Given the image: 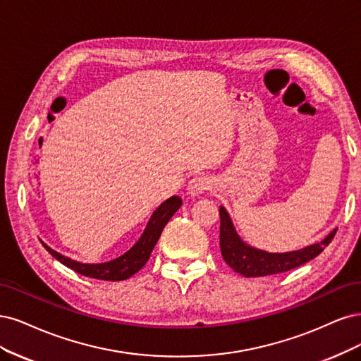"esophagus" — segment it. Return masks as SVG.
Here are the masks:
<instances>
[{
    "instance_id": "esophagus-1",
    "label": "esophagus",
    "mask_w": 361,
    "mask_h": 361,
    "mask_svg": "<svg viewBox=\"0 0 361 361\" xmlns=\"http://www.w3.org/2000/svg\"><path fill=\"white\" fill-rule=\"evenodd\" d=\"M210 188H212V180L210 178L205 177V176H196L189 183V193L196 196L200 193H204L205 190H208Z\"/></svg>"
}]
</instances>
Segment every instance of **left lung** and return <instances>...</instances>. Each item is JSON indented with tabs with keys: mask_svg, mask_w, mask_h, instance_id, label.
Returning <instances> with one entry per match:
<instances>
[{
	"mask_svg": "<svg viewBox=\"0 0 361 361\" xmlns=\"http://www.w3.org/2000/svg\"><path fill=\"white\" fill-rule=\"evenodd\" d=\"M220 250L225 262L232 270L246 277H261L269 274L285 273L295 267L303 265L329 246L336 235V229L325 237L321 243L286 253H269L247 246L238 237L231 217L224 207H220Z\"/></svg>",
	"mask_w": 361,
	"mask_h": 361,
	"instance_id": "left-lung-1",
	"label": "left lung"
}]
</instances>
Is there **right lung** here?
<instances>
[{
    "mask_svg": "<svg viewBox=\"0 0 361 361\" xmlns=\"http://www.w3.org/2000/svg\"><path fill=\"white\" fill-rule=\"evenodd\" d=\"M180 207V196H171L164 204H160L157 210L153 213V216H151L144 234L136 241L135 246L129 252L121 255L120 258L112 259L109 262L82 264L52 250L49 246H46L43 241L42 244L56 261H60L61 264H64L68 269H72L79 274L92 279H100V281H126V279H129L130 276L137 273L147 264L151 252H153L157 240L160 238L161 231H164L165 225L169 222V219L177 213Z\"/></svg>",
    "mask_w": 361,
    "mask_h": 361,
    "instance_id": "1",
    "label": "right lung"
}]
</instances>
